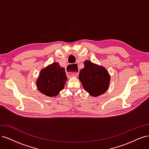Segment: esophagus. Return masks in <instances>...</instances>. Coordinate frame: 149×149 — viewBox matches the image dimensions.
Masks as SVG:
<instances>
[{
    "mask_svg": "<svg viewBox=\"0 0 149 149\" xmlns=\"http://www.w3.org/2000/svg\"><path fill=\"white\" fill-rule=\"evenodd\" d=\"M76 66L77 65L74 64L73 65H68L67 67V74L69 76H72V77H76L78 75V71L76 70Z\"/></svg>",
    "mask_w": 149,
    "mask_h": 149,
    "instance_id": "esophagus-1",
    "label": "esophagus"
}]
</instances>
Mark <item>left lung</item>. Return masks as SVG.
<instances>
[{"label": "left lung", "mask_w": 149, "mask_h": 149, "mask_svg": "<svg viewBox=\"0 0 149 149\" xmlns=\"http://www.w3.org/2000/svg\"><path fill=\"white\" fill-rule=\"evenodd\" d=\"M84 65L79 71V78L85 91L94 97L104 93L110 81V76L105 68L88 60L84 62Z\"/></svg>", "instance_id": "left-lung-1"}]
</instances>
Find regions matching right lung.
Wrapping results in <instances>:
<instances>
[{
	"label": "right lung",
	"mask_w": 149,
	"mask_h": 149,
	"mask_svg": "<svg viewBox=\"0 0 149 149\" xmlns=\"http://www.w3.org/2000/svg\"><path fill=\"white\" fill-rule=\"evenodd\" d=\"M66 78L65 70L58 63H53L40 72L37 81L38 89L47 96H55L64 88Z\"/></svg>",
	"instance_id": "add662e5"
}]
</instances>
